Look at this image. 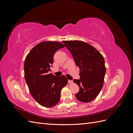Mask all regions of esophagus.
<instances>
[{
  "label": "esophagus",
  "instance_id": "obj_1",
  "mask_svg": "<svg viewBox=\"0 0 133 133\" xmlns=\"http://www.w3.org/2000/svg\"><path fill=\"white\" fill-rule=\"evenodd\" d=\"M73 80H68V83H73Z\"/></svg>",
  "mask_w": 133,
  "mask_h": 133
}]
</instances>
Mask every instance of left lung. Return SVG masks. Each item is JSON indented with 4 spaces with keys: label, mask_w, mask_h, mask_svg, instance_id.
Masks as SVG:
<instances>
[{
    "label": "left lung",
    "mask_w": 133,
    "mask_h": 133,
    "mask_svg": "<svg viewBox=\"0 0 133 133\" xmlns=\"http://www.w3.org/2000/svg\"><path fill=\"white\" fill-rule=\"evenodd\" d=\"M79 68L80 79H74L79 87L75 94L79 101L88 103L98 95L103 85L106 68L103 55L95 48L78 41H63Z\"/></svg>",
    "instance_id": "8db88e82"
}]
</instances>
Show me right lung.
Returning a JSON list of instances; mask_svg holds the SVG:
<instances>
[{
	"label": "right lung",
	"instance_id": "add662e5",
	"mask_svg": "<svg viewBox=\"0 0 133 133\" xmlns=\"http://www.w3.org/2000/svg\"><path fill=\"white\" fill-rule=\"evenodd\" d=\"M64 47L58 42H43L35 45L25 58L24 77L32 96L40 105L52 107L59 102L60 92L68 83L64 75L56 76L51 71L54 55Z\"/></svg>",
	"mask_w": 133,
	"mask_h": 133
}]
</instances>
